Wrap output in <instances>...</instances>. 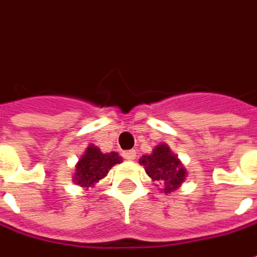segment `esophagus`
Wrapping results in <instances>:
<instances>
[{
    "label": "esophagus",
    "instance_id": "obj_1",
    "mask_svg": "<svg viewBox=\"0 0 257 257\" xmlns=\"http://www.w3.org/2000/svg\"><path fill=\"white\" fill-rule=\"evenodd\" d=\"M122 156L123 159L129 160V161H134L135 157H136V152L135 150H128V152H123Z\"/></svg>",
    "mask_w": 257,
    "mask_h": 257
}]
</instances>
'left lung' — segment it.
Returning a JSON list of instances; mask_svg holds the SVG:
<instances>
[{
  "label": "left lung",
  "mask_w": 257,
  "mask_h": 257,
  "mask_svg": "<svg viewBox=\"0 0 257 257\" xmlns=\"http://www.w3.org/2000/svg\"><path fill=\"white\" fill-rule=\"evenodd\" d=\"M139 164L145 167L147 175L159 184L160 191L166 195L177 191L185 182L188 174L178 156L172 153L166 143L157 145L152 154L142 156Z\"/></svg>",
  "instance_id": "left-lung-1"
}]
</instances>
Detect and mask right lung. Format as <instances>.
Here are the masks:
<instances>
[{
    "instance_id": "right-lung-1",
    "label": "right lung",
    "mask_w": 257,
    "mask_h": 257,
    "mask_svg": "<svg viewBox=\"0 0 257 257\" xmlns=\"http://www.w3.org/2000/svg\"><path fill=\"white\" fill-rule=\"evenodd\" d=\"M122 163V157L116 152L103 153L97 146L89 145L83 156L75 166V175L72 181L82 188H93L97 185L111 170V167Z\"/></svg>"
}]
</instances>
